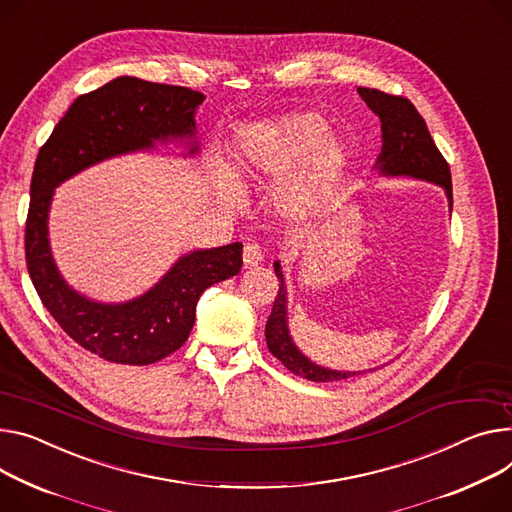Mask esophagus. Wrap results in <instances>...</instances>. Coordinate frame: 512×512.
<instances>
[{"mask_svg":"<svg viewBox=\"0 0 512 512\" xmlns=\"http://www.w3.org/2000/svg\"><path fill=\"white\" fill-rule=\"evenodd\" d=\"M242 260H244V266H246V268L258 266V264L262 262V250H260V246H256V244H246V246H244Z\"/></svg>","mask_w":512,"mask_h":512,"instance_id":"esophagus-1","label":"esophagus"}]
</instances>
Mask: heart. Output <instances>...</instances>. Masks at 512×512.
Listing matches in <instances>:
<instances>
[{
  "instance_id": "1",
  "label": "heart",
  "mask_w": 512,
  "mask_h": 512,
  "mask_svg": "<svg viewBox=\"0 0 512 512\" xmlns=\"http://www.w3.org/2000/svg\"><path fill=\"white\" fill-rule=\"evenodd\" d=\"M244 160L254 174L283 178L303 164L299 174L281 190V203L291 215H305L318 207L344 166V147L328 139V123L313 112H299L252 127L244 135ZM227 201H240L233 176L221 186Z\"/></svg>"
}]
</instances>
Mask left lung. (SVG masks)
I'll return each instance as SVG.
<instances>
[{
    "label": "left lung",
    "mask_w": 512,
    "mask_h": 512,
    "mask_svg": "<svg viewBox=\"0 0 512 512\" xmlns=\"http://www.w3.org/2000/svg\"><path fill=\"white\" fill-rule=\"evenodd\" d=\"M367 106L381 121V153L375 168L383 176H410L426 182H435L445 188L449 209H453L451 170L441 151L432 141L426 123L416 106L404 96H391L375 88L357 90ZM274 274L279 279V293L274 297L270 318L266 322V344L291 373L309 381H342L361 375V371H332L311 363L295 346L287 326V287L281 262H274ZM365 373V371H363Z\"/></svg>",
    "instance_id": "1"
}]
</instances>
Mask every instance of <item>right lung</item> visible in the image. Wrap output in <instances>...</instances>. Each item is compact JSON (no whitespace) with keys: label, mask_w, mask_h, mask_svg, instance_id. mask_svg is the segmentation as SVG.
Instances as JSON below:
<instances>
[{"label":"right lung","mask_w":512,"mask_h":512,"mask_svg":"<svg viewBox=\"0 0 512 512\" xmlns=\"http://www.w3.org/2000/svg\"><path fill=\"white\" fill-rule=\"evenodd\" d=\"M205 94L182 86L116 77L75 98L36 155L26 217V266L32 285L63 332L104 361L151 365L178 350L196 316V301L242 268V244L194 250L147 293L127 303H98L73 291L59 274L49 246V209L55 188L102 160L151 149L155 141L192 139L194 112ZM190 153L199 151L192 141Z\"/></svg>","instance_id":"1"}]
</instances>
